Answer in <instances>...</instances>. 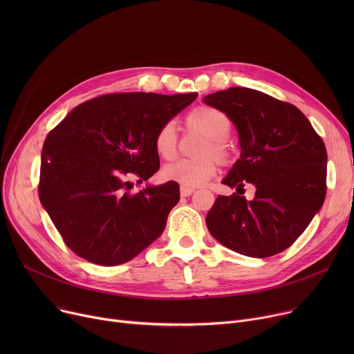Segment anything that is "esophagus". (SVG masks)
<instances>
[{
  "label": "esophagus",
  "mask_w": 354,
  "mask_h": 354,
  "mask_svg": "<svg viewBox=\"0 0 354 354\" xmlns=\"http://www.w3.org/2000/svg\"><path fill=\"white\" fill-rule=\"evenodd\" d=\"M195 192L194 188H189V187H180V195L182 196H189Z\"/></svg>",
  "instance_id": "esophagus-1"
}]
</instances>
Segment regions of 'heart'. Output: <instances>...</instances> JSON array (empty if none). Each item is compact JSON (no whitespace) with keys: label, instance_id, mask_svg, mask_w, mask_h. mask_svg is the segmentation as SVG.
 I'll return each mask as SVG.
<instances>
[{"label":"heart","instance_id":"1","mask_svg":"<svg viewBox=\"0 0 354 354\" xmlns=\"http://www.w3.org/2000/svg\"><path fill=\"white\" fill-rule=\"evenodd\" d=\"M188 132L203 136V140L196 147L198 158L180 159L166 165L162 169V176L166 180H174L182 187H199L216 174L218 162L227 165L231 160V152L227 140L231 133L230 118L218 109L201 106L194 109L187 116ZM156 153L165 159L172 160L178 155L179 138L175 122L163 123L153 138Z\"/></svg>","mask_w":354,"mask_h":354}]
</instances>
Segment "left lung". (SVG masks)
<instances>
[{
	"label": "left lung",
	"mask_w": 354,
	"mask_h": 354,
	"mask_svg": "<svg viewBox=\"0 0 354 354\" xmlns=\"http://www.w3.org/2000/svg\"><path fill=\"white\" fill-rule=\"evenodd\" d=\"M205 103L234 122L241 158L205 221L211 235L230 250L267 258L291 247L322 208L327 192L323 139L294 104L248 87L212 93ZM254 184L256 196L242 195Z\"/></svg>",
	"instance_id": "left-lung-1"
}]
</instances>
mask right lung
<instances>
[{
  "label": "right lung",
  "instance_id": "1",
  "mask_svg": "<svg viewBox=\"0 0 354 354\" xmlns=\"http://www.w3.org/2000/svg\"><path fill=\"white\" fill-rule=\"evenodd\" d=\"M196 93H111L87 100L47 135L39 196L64 244L87 261H130L163 232L179 201L174 180L132 191L159 169L158 129Z\"/></svg>",
  "mask_w": 354,
  "mask_h": 354
}]
</instances>
